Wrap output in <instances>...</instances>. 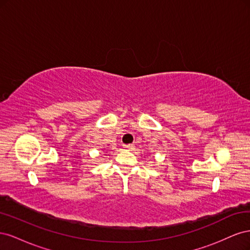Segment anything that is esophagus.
<instances>
[{"label":"esophagus","instance_id":"esophagus-1","mask_svg":"<svg viewBox=\"0 0 250 250\" xmlns=\"http://www.w3.org/2000/svg\"><path fill=\"white\" fill-rule=\"evenodd\" d=\"M123 147L126 148V149H133L134 145H133V144H127V145H123Z\"/></svg>","mask_w":250,"mask_h":250}]
</instances>
